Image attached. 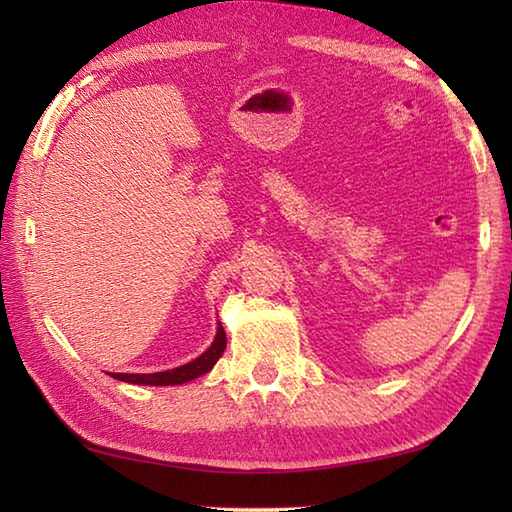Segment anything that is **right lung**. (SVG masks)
I'll use <instances>...</instances> for the list:
<instances>
[{
    "instance_id": "right-lung-1",
    "label": "right lung",
    "mask_w": 512,
    "mask_h": 512,
    "mask_svg": "<svg viewBox=\"0 0 512 512\" xmlns=\"http://www.w3.org/2000/svg\"><path fill=\"white\" fill-rule=\"evenodd\" d=\"M224 350H226V332L220 323L217 325L215 341L211 343L209 350L187 365H180L176 369H167V372H156V374H112V376L116 380H123V383H134V385H182L206 372H211L213 365L217 363V358L224 354Z\"/></svg>"
}]
</instances>
